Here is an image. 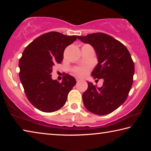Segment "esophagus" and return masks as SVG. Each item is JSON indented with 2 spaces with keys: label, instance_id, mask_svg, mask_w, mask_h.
<instances>
[{
  "label": "esophagus",
  "instance_id": "esophagus-1",
  "mask_svg": "<svg viewBox=\"0 0 151 151\" xmlns=\"http://www.w3.org/2000/svg\"><path fill=\"white\" fill-rule=\"evenodd\" d=\"M76 81H77V82H79V81H82V79H81V78H76Z\"/></svg>",
  "mask_w": 151,
  "mask_h": 151
}]
</instances>
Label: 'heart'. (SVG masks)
Listing matches in <instances>:
<instances>
[{"mask_svg": "<svg viewBox=\"0 0 151 151\" xmlns=\"http://www.w3.org/2000/svg\"><path fill=\"white\" fill-rule=\"evenodd\" d=\"M88 72V68L85 66H79L76 67L73 70V73L76 76L79 77H84L85 76Z\"/></svg>", "mask_w": 151, "mask_h": 151, "instance_id": "b5f03b06", "label": "heart"}]
</instances>
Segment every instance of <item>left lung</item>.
I'll return each mask as SVG.
<instances>
[{
    "mask_svg": "<svg viewBox=\"0 0 151 151\" xmlns=\"http://www.w3.org/2000/svg\"><path fill=\"white\" fill-rule=\"evenodd\" d=\"M78 39L94 48L99 63L91 75L103 78L99 88L87 82L88 88L83 94L86 109L92 113L105 115L119 108L126 101L133 82L134 65L124 45L104 33H92Z\"/></svg>",
    "mask_w": 151,
    "mask_h": 151,
    "instance_id": "obj_1",
    "label": "left lung"
}]
</instances>
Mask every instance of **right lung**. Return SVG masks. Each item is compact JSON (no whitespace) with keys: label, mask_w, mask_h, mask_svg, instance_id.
Instances as JSON below:
<instances>
[{"label":"right lung","mask_w":151,"mask_h":151,"mask_svg":"<svg viewBox=\"0 0 151 151\" xmlns=\"http://www.w3.org/2000/svg\"><path fill=\"white\" fill-rule=\"evenodd\" d=\"M77 39L50 32L40 36L25 48L20 58V80L27 99L39 111L52 112L65 105L67 96L76 81L65 74L61 83L52 80V67L60 64L64 50Z\"/></svg>","instance_id":"add662e5"}]
</instances>
